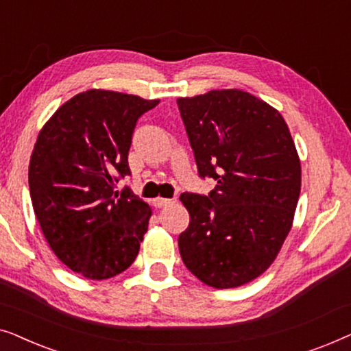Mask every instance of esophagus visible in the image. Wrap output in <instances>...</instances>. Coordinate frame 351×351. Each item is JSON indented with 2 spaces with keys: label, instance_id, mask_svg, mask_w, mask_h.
<instances>
[{
  "label": "esophagus",
  "instance_id": "1",
  "mask_svg": "<svg viewBox=\"0 0 351 351\" xmlns=\"http://www.w3.org/2000/svg\"><path fill=\"white\" fill-rule=\"evenodd\" d=\"M176 199H169V198H161V196H158V198H155V201H153V204L156 206V208H165V206H169L174 203Z\"/></svg>",
  "mask_w": 351,
  "mask_h": 351
}]
</instances>
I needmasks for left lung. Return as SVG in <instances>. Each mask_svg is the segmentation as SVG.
Listing matches in <instances>:
<instances>
[{
    "mask_svg": "<svg viewBox=\"0 0 351 351\" xmlns=\"http://www.w3.org/2000/svg\"><path fill=\"white\" fill-rule=\"evenodd\" d=\"M209 196L182 193L185 267L215 289L247 285L275 262L294 222L302 167L281 113L241 89L177 99Z\"/></svg>",
    "mask_w": 351,
    "mask_h": 351,
    "instance_id": "8db88e82",
    "label": "left lung"
}]
</instances>
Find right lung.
Listing matches in <instances>:
<instances>
[{"label":"right lung","instance_id":"add662e5","mask_svg":"<svg viewBox=\"0 0 351 351\" xmlns=\"http://www.w3.org/2000/svg\"><path fill=\"white\" fill-rule=\"evenodd\" d=\"M160 100L89 89L66 100L38 134L28 166L33 210L52 252L88 280L136 261L152 208L126 189L128 153L141 114Z\"/></svg>","mask_w":351,"mask_h":351}]
</instances>
